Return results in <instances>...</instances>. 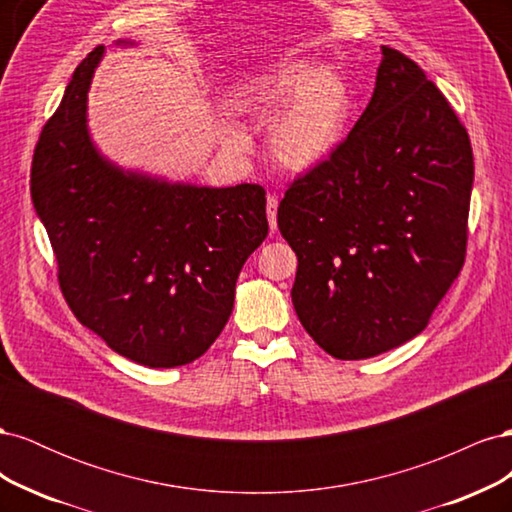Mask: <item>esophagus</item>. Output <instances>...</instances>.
<instances>
[{
  "mask_svg": "<svg viewBox=\"0 0 512 512\" xmlns=\"http://www.w3.org/2000/svg\"><path fill=\"white\" fill-rule=\"evenodd\" d=\"M267 218H269V226L271 232L277 230V196H267Z\"/></svg>",
  "mask_w": 512,
  "mask_h": 512,
  "instance_id": "obj_1",
  "label": "esophagus"
}]
</instances>
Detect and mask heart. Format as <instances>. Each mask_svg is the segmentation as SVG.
I'll return each mask as SVG.
<instances>
[{"mask_svg":"<svg viewBox=\"0 0 512 512\" xmlns=\"http://www.w3.org/2000/svg\"><path fill=\"white\" fill-rule=\"evenodd\" d=\"M230 104L258 121L275 114L269 128L273 160L294 173H307L331 160L342 145L352 91L331 68L286 59L232 91Z\"/></svg>","mask_w":512,"mask_h":512,"instance_id":"b5f03b06","label":"heart"}]
</instances>
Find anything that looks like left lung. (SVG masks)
Returning <instances> with one entry per match:
<instances>
[{
    "mask_svg": "<svg viewBox=\"0 0 512 512\" xmlns=\"http://www.w3.org/2000/svg\"><path fill=\"white\" fill-rule=\"evenodd\" d=\"M472 181L470 136L451 104L382 46L363 115L277 207L299 258L294 312L324 352L369 359L427 327L466 260Z\"/></svg>",
    "mask_w": 512,
    "mask_h": 512,
    "instance_id": "left-lung-1",
    "label": "left lung"
}]
</instances>
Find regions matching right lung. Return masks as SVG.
<instances>
[{
  "label": "right lung",
  "instance_id": "obj_1",
  "mask_svg": "<svg viewBox=\"0 0 512 512\" xmlns=\"http://www.w3.org/2000/svg\"><path fill=\"white\" fill-rule=\"evenodd\" d=\"M102 55L81 61L44 123L32 200L76 320L134 363L188 365L222 333L241 267L267 237L265 188H198L108 162L87 130Z\"/></svg>",
  "mask_w": 512,
  "mask_h": 512
}]
</instances>
